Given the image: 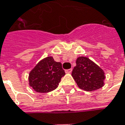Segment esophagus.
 <instances>
[{"instance_id":"esophagus-1","label":"esophagus","mask_w":125,"mask_h":125,"mask_svg":"<svg viewBox=\"0 0 125 125\" xmlns=\"http://www.w3.org/2000/svg\"><path fill=\"white\" fill-rule=\"evenodd\" d=\"M72 71H73V70H72V68H71V69H68V70H66L65 72H66V73H71V72H72Z\"/></svg>"}]
</instances>
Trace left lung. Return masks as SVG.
<instances>
[{"instance_id": "1", "label": "left lung", "mask_w": 125, "mask_h": 125, "mask_svg": "<svg viewBox=\"0 0 125 125\" xmlns=\"http://www.w3.org/2000/svg\"><path fill=\"white\" fill-rule=\"evenodd\" d=\"M72 76L78 87L86 91H95L104 85V71L86 57H79L77 59Z\"/></svg>"}]
</instances>
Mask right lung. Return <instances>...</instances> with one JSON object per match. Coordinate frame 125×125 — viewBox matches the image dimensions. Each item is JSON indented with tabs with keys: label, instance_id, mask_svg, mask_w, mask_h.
<instances>
[{
	"label": "right lung",
	"instance_id": "obj_1",
	"mask_svg": "<svg viewBox=\"0 0 125 125\" xmlns=\"http://www.w3.org/2000/svg\"><path fill=\"white\" fill-rule=\"evenodd\" d=\"M65 72L62 63L57 62L51 56L41 59L29 73V85L36 92L45 93L57 88Z\"/></svg>",
	"mask_w": 125,
	"mask_h": 125
}]
</instances>
